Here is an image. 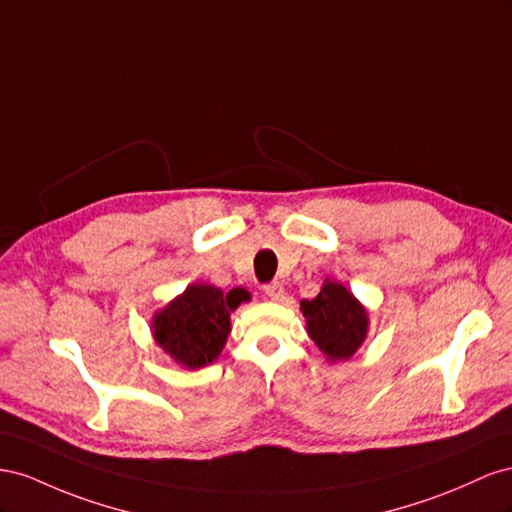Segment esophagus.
I'll use <instances>...</instances> for the list:
<instances>
[{"label":"esophagus","mask_w":512,"mask_h":512,"mask_svg":"<svg viewBox=\"0 0 512 512\" xmlns=\"http://www.w3.org/2000/svg\"><path fill=\"white\" fill-rule=\"evenodd\" d=\"M264 291H266V296H268L270 300H281V298H283V285H281L279 281L268 283V285L264 287Z\"/></svg>","instance_id":"34e87169"}]
</instances>
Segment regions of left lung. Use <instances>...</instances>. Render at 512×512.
<instances>
[{"instance_id": "obj_1", "label": "left lung", "mask_w": 512, "mask_h": 512, "mask_svg": "<svg viewBox=\"0 0 512 512\" xmlns=\"http://www.w3.org/2000/svg\"><path fill=\"white\" fill-rule=\"evenodd\" d=\"M300 311L309 337L330 362L349 360L367 339V309L337 281L326 279L313 300L300 302Z\"/></svg>"}]
</instances>
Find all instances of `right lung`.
<instances>
[{
	"label": "right lung",
	"instance_id": "1",
	"mask_svg": "<svg viewBox=\"0 0 512 512\" xmlns=\"http://www.w3.org/2000/svg\"><path fill=\"white\" fill-rule=\"evenodd\" d=\"M248 298L251 296L242 287L223 294V289L214 285H188L184 294L154 315V339L184 369L206 367L221 356L227 343L229 313Z\"/></svg>",
	"mask_w": 512,
	"mask_h": 512
}]
</instances>
